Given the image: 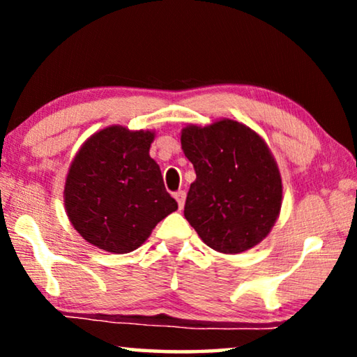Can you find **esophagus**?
I'll list each match as a JSON object with an SVG mask.
<instances>
[{"mask_svg":"<svg viewBox=\"0 0 357 357\" xmlns=\"http://www.w3.org/2000/svg\"><path fill=\"white\" fill-rule=\"evenodd\" d=\"M174 198L177 199L178 208H183V204H185V192H183V190H177V192L174 193Z\"/></svg>","mask_w":357,"mask_h":357,"instance_id":"1","label":"esophagus"}]
</instances>
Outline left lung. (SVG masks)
<instances>
[{"instance_id": "obj_1", "label": "left lung", "mask_w": 357, "mask_h": 357, "mask_svg": "<svg viewBox=\"0 0 357 357\" xmlns=\"http://www.w3.org/2000/svg\"><path fill=\"white\" fill-rule=\"evenodd\" d=\"M182 149L197 180L190 185L185 219L208 247L241 253L271 231L281 209L282 185L260 136L234 120L182 131Z\"/></svg>"}]
</instances>
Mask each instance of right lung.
Segmentation results:
<instances>
[{
	"instance_id": "obj_1",
	"label": "right lung",
	"mask_w": 357,
	"mask_h": 357,
	"mask_svg": "<svg viewBox=\"0 0 357 357\" xmlns=\"http://www.w3.org/2000/svg\"><path fill=\"white\" fill-rule=\"evenodd\" d=\"M151 131L109 126L86 141L65 185L68 218L92 245L112 253L138 248L178 204L151 159Z\"/></svg>"
}]
</instances>
